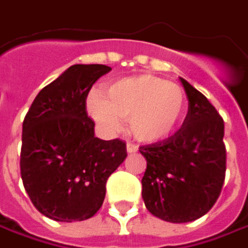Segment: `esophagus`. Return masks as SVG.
<instances>
[{"mask_svg": "<svg viewBox=\"0 0 248 248\" xmlns=\"http://www.w3.org/2000/svg\"><path fill=\"white\" fill-rule=\"evenodd\" d=\"M126 150H127V153L132 154V153H136V151L139 150V147L136 144H132V143H127V144H126Z\"/></svg>", "mask_w": 248, "mask_h": 248, "instance_id": "1", "label": "esophagus"}]
</instances>
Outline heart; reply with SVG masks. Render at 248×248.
I'll use <instances>...</instances> for the list:
<instances>
[{"mask_svg":"<svg viewBox=\"0 0 248 248\" xmlns=\"http://www.w3.org/2000/svg\"><path fill=\"white\" fill-rule=\"evenodd\" d=\"M185 92L175 83L141 75L112 81L104 94L92 92L86 109L105 135L122 130V118H129V127L140 141H158L180 124L186 111Z\"/></svg>","mask_w":248,"mask_h":248,"instance_id":"heart-1","label":"heart"}]
</instances>
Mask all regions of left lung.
<instances>
[{"label":"left lung","mask_w":248,"mask_h":248,"mask_svg":"<svg viewBox=\"0 0 248 248\" xmlns=\"http://www.w3.org/2000/svg\"><path fill=\"white\" fill-rule=\"evenodd\" d=\"M180 81L188 100L182 127L162 141L140 147L147 161L141 179L145 208L172 223L205 215L221 194L226 170L223 119L204 94Z\"/></svg>","instance_id":"obj_1"}]
</instances>
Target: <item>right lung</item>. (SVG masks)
Here are the masks:
<instances>
[{"label": "right lung", "mask_w": 248, "mask_h": 248, "mask_svg": "<svg viewBox=\"0 0 248 248\" xmlns=\"http://www.w3.org/2000/svg\"><path fill=\"white\" fill-rule=\"evenodd\" d=\"M109 70L72 65L38 93L25 116L20 175L33 205L49 219L92 218L103 205L107 180L127 156L124 141L94 136L86 111L93 84Z\"/></svg>", "instance_id": "obj_1"}]
</instances>
